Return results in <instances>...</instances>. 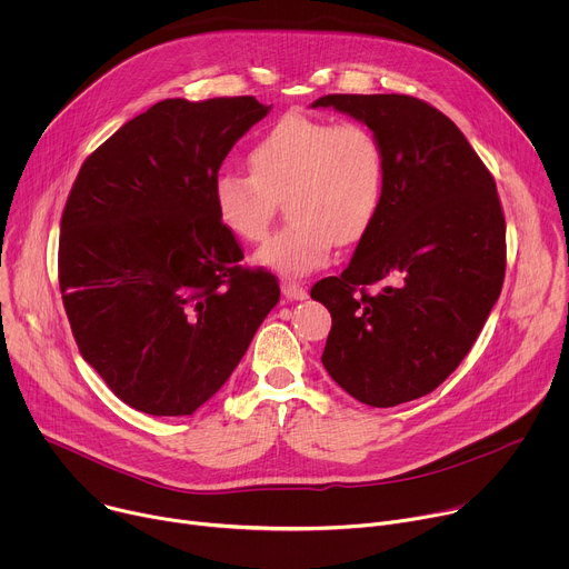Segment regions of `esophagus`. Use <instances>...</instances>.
Returning a JSON list of instances; mask_svg holds the SVG:
<instances>
[{"instance_id":"1","label":"esophagus","mask_w":569,"mask_h":569,"mask_svg":"<svg viewBox=\"0 0 569 569\" xmlns=\"http://www.w3.org/2000/svg\"><path fill=\"white\" fill-rule=\"evenodd\" d=\"M281 292H283V297L290 299V301H301V299L308 297L306 288L299 286V283H295V281H283V283H281Z\"/></svg>"}]
</instances>
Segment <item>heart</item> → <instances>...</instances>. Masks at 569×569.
I'll return each instance as SVG.
<instances>
[{"mask_svg": "<svg viewBox=\"0 0 569 569\" xmlns=\"http://www.w3.org/2000/svg\"><path fill=\"white\" fill-rule=\"evenodd\" d=\"M246 161L250 176L213 180V209L233 238L259 242L286 198L290 222L257 252L274 272L301 277L327 266L336 240H360L378 218L382 152L362 123L286 114L259 134Z\"/></svg>", "mask_w": 569, "mask_h": 569, "instance_id": "obj_1", "label": "heart"}]
</instances>
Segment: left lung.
<instances>
[{
	"label": "left lung",
	"mask_w": 569,
	"mask_h": 569,
	"mask_svg": "<svg viewBox=\"0 0 569 569\" xmlns=\"http://www.w3.org/2000/svg\"><path fill=\"white\" fill-rule=\"evenodd\" d=\"M312 108L365 123L385 167L378 218L351 263L310 290L333 319L321 365L360 402L393 408L459 367L500 297L507 224L496 180L463 132L415 97L329 94Z\"/></svg>",
	"instance_id": "left-lung-1"
}]
</instances>
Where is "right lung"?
Masks as SVG:
<instances>
[{
	"mask_svg": "<svg viewBox=\"0 0 569 569\" xmlns=\"http://www.w3.org/2000/svg\"><path fill=\"white\" fill-rule=\"evenodd\" d=\"M272 106L167 99L80 167L60 220L58 281L78 351L130 408L187 417L246 356L279 301L238 266L213 209L227 152Z\"/></svg>",
	"mask_w": 569,
	"mask_h": 569,
	"instance_id": "add662e5",
	"label": "right lung"
}]
</instances>
